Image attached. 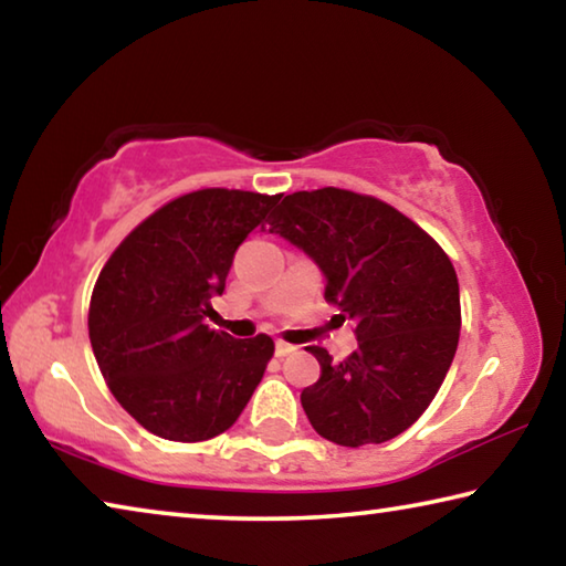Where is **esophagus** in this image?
<instances>
[{"instance_id":"1","label":"esophagus","mask_w":566,"mask_h":566,"mask_svg":"<svg viewBox=\"0 0 566 566\" xmlns=\"http://www.w3.org/2000/svg\"><path fill=\"white\" fill-rule=\"evenodd\" d=\"M294 349H296V347H292V344H286V342H282V339L274 344V354H276V357H290V354H292Z\"/></svg>"}]
</instances>
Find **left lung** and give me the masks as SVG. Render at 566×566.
<instances>
[{
    "mask_svg": "<svg viewBox=\"0 0 566 566\" xmlns=\"http://www.w3.org/2000/svg\"><path fill=\"white\" fill-rule=\"evenodd\" d=\"M266 222L319 266L324 300L357 324L344 361L306 347L322 367L302 391L312 427L342 447L389 442L432 405L452 367L462 327L452 262L395 207L337 187L286 195Z\"/></svg>",
    "mask_w": 566,
    "mask_h": 566,
    "instance_id": "left-lung-1",
    "label": "left lung"
}]
</instances>
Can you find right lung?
<instances>
[{
    "mask_svg": "<svg viewBox=\"0 0 566 566\" xmlns=\"http://www.w3.org/2000/svg\"><path fill=\"white\" fill-rule=\"evenodd\" d=\"M280 195L199 189L147 217L114 249L90 304L94 357L147 432L205 442L227 432L274 354L266 334L209 329L237 247Z\"/></svg>",
    "mask_w": 566,
    "mask_h": 566,
    "instance_id": "right-lung-1",
    "label": "right lung"
}]
</instances>
